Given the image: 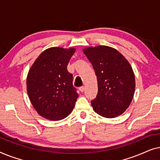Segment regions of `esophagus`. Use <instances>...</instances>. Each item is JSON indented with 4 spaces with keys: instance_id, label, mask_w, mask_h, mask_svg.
I'll list each match as a JSON object with an SVG mask.
<instances>
[{
    "instance_id": "1",
    "label": "esophagus",
    "mask_w": 160,
    "mask_h": 160,
    "mask_svg": "<svg viewBox=\"0 0 160 160\" xmlns=\"http://www.w3.org/2000/svg\"><path fill=\"white\" fill-rule=\"evenodd\" d=\"M78 89H79V90L82 92H83L84 91V87H83V86L82 87H80Z\"/></svg>"
}]
</instances>
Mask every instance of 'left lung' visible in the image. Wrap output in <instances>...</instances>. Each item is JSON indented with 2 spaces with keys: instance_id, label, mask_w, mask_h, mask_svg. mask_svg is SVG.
<instances>
[{
  "instance_id": "obj_1",
  "label": "left lung",
  "mask_w": 160,
  "mask_h": 160,
  "mask_svg": "<svg viewBox=\"0 0 160 160\" xmlns=\"http://www.w3.org/2000/svg\"><path fill=\"white\" fill-rule=\"evenodd\" d=\"M83 52L92 65L98 79V95L91 101L93 110L106 118L121 115L135 93V75L130 64L117 49L107 46L89 47Z\"/></svg>"
}]
</instances>
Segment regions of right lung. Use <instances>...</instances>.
<instances>
[{"instance_id":"1","label":"right lung","mask_w":160,"mask_h":160,"mask_svg":"<svg viewBox=\"0 0 160 160\" xmlns=\"http://www.w3.org/2000/svg\"><path fill=\"white\" fill-rule=\"evenodd\" d=\"M75 48L51 47L43 51L27 76L28 97L41 117L58 121L67 117L78 97L73 75L67 70Z\"/></svg>"}]
</instances>
